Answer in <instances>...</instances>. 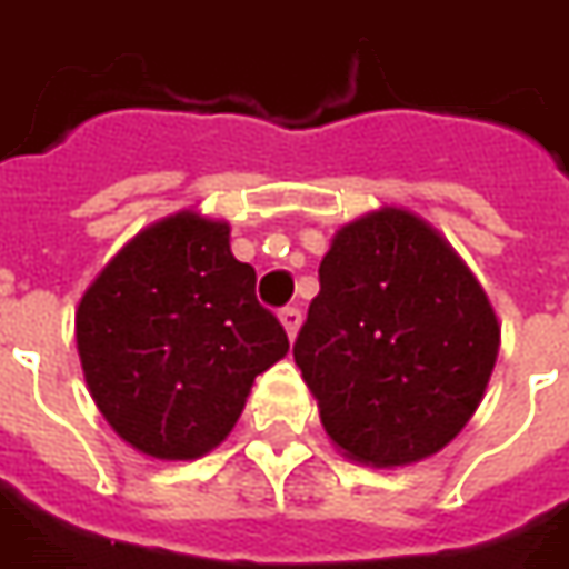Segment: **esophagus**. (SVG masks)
Instances as JSON below:
<instances>
[{
    "label": "esophagus",
    "mask_w": 569,
    "mask_h": 569,
    "mask_svg": "<svg viewBox=\"0 0 569 569\" xmlns=\"http://www.w3.org/2000/svg\"><path fill=\"white\" fill-rule=\"evenodd\" d=\"M280 320H283L289 339H296L298 326H301V311H298V308H283V311H280Z\"/></svg>",
    "instance_id": "esophagus-1"
}]
</instances>
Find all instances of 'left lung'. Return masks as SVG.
I'll list each match as a JSON object with an SVG mask.
<instances>
[{
    "label": "left lung",
    "instance_id": "1",
    "mask_svg": "<svg viewBox=\"0 0 569 569\" xmlns=\"http://www.w3.org/2000/svg\"><path fill=\"white\" fill-rule=\"evenodd\" d=\"M496 353L480 283L403 209L336 233L292 345L326 435L376 468L443 450L475 416Z\"/></svg>",
    "mask_w": 569,
    "mask_h": 569
}]
</instances>
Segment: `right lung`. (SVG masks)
Here are the masks:
<instances>
[{
  "label": "right lung",
  "instance_id": "obj_1",
  "mask_svg": "<svg viewBox=\"0 0 569 569\" xmlns=\"http://www.w3.org/2000/svg\"><path fill=\"white\" fill-rule=\"evenodd\" d=\"M230 228L178 212L141 230L77 311L91 397L134 450L197 459L237 425L258 372L286 351L283 323L256 296V268Z\"/></svg>",
  "mask_w": 569,
  "mask_h": 569
}]
</instances>
